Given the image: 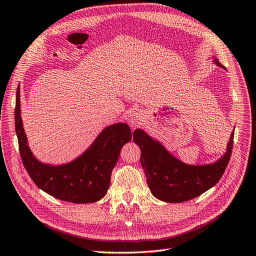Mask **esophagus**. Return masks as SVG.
<instances>
[{
  "label": "esophagus",
  "instance_id": "esophagus-1",
  "mask_svg": "<svg viewBox=\"0 0 256 256\" xmlns=\"http://www.w3.org/2000/svg\"><path fill=\"white\" fill-rule=\"evenodd\" d=\"M128 122L132 128L140 126V124H142L144 122L142 112H140L138 110H134L132 112H130V114L128 116Z\"/></svg>",
  "mask_w": 256,
  "mask_h": 256
}]
</instances>
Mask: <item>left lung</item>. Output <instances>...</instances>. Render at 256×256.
<instances>
[{
    "instance_id": "obj_1",
    "label": "left lung",
    "mask_w": 256,
    "mask_h": 256,
    "mask_svg": "<svg viewBox=\"0 0 256 256\" xmlns=\"http://www.w3.org/2000/svg\"><path fill=\"white\" fill-rule=\"evenodd\" d=\"M214 64L222 67L218 58ZM224 68V67H222ZM133 140L140 148V163L150 192L159 200L171 203L196 198L218 184L224 174L234 146V132L227 152L220 160L206 166H190L182 162L142 130L133 133Z\"/></svg>"
}]
</instances>
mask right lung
<instances>
[{"mask_svg":"<svg viewBox=\"0 0 256 256\" xmlns=\"http://www.w3.org/2000/svg\"><path fill=\"white\" fill-rule=\"evenodd\" d=\"M19 85L16 92L15 128L19 152L31 180L54 198L74 203H92L104 198L110 185L111 172L124 144L132 140L126 123H116L102 130L94 142L74 161L50 166L38 161L28 146L24 133Z\"/></svg>","mask_w":256,"mask_h":256,"instance_id":"right-lung-1","label":"right lung"}]
</instances>
